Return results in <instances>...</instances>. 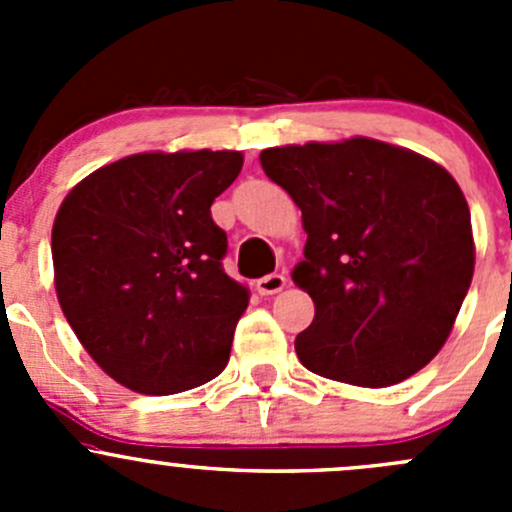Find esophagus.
Segmentation results:
<instances>
[{
  "label": "esophagus",
  "instance_id": "esophagus-1",
  "mask_svg": "<svg viewBox=\"0 0 512 512\" xmlns=\"http://www.w3.org/2000/svg\"><path fill=\"white\" fill-rule=\"evenodd\" d=\"M287 287V277L280 275V272H272V275L262 277V280H257V292L260 294H277L282 292V289Z\"/></svg>",
  "mask_w": 512,
  "mask_h": 512
}]
</instances>
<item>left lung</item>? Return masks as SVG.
<instances>
[{"instance_id": "obj_1", "label": "left lung", "mask_w": 512, "mask_h": 512, "mask_svg": "<svg viewBox=\"0 0 512 512\" xmlns=\"http://www.w3.org/2000/svg\"><path fill=\"white\" fill-rule=\"evenodd\" d=\"M267 178L302 210L294 285L314 322L294 349L309 371L369 389L399 384L451 334L473 280L471 210L443 165L356 136L267 148Z\"/></svg>"}]
</instances>
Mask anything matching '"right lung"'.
<instances>
[{
	"label": "right lung",
	"mask_w": 512,
	"mask_h": 512,
	"mask_svg": "<svg viewBox=\"0 0 512 512\" xmlns=\"http://www.w3.org/2000/svg\"><path fill=\"white\" fill-rule=\"evenodd\" d=\"M240 170V151L136 153L86 175L56 213L66 322L136 394H180L227 366L250 292L225 275L227 235L210 205Z\"/></svg>",
	"instance_id": "1"
}]
</instances>
